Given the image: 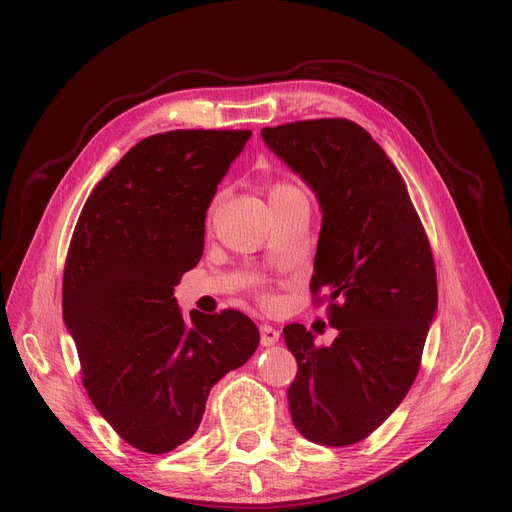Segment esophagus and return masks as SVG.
Wrapping results in <instances>:
<instances>
[{
	"instance_id": "esophagus-1",
	"label": "esophagus",
	"mask_w": 512,
	"mask_h": 512,
	"mask_svg": "<svg viewBox=\"0 0 512 512\" xmlns=\"http://www.w3.org/2000/svg\"><path fill=\"white\" fill-rule=\"evenodd\" d=\"M259 332H261V344L263 346H272V344H276L280 340V332L276 328H272V326H267V324H263L259 328Z\"/></svg>"
}]
</instances>
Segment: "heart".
I'll return each instance as SVG.
<instances>
[{"label": "heart", "instance_id": "b5f03b06", "mask_svg": "<svg viewBox=\"0 0 512 512\" xmlns=\"http://www.w3.org/2000/svg\"><path fill=\"white\" fill-rule=\"evenodd\" d=\"M294 195H303L297 186L294 184H288V182H276V184H272V188H270V203L274 205V203H278V201H284V199H288V197H294ZM211 211H213V207H211Z\"/></svg>", "mask_w": 512, "mask_h": 512}]
</instances>
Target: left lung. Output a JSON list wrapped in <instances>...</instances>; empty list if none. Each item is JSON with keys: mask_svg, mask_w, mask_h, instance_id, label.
I'll return each mask as SVG.
<instances>
[{"mask_svg": "<svg viewBox=\"0 0 512 512\" xmlns=\"http://www.w3.org/2000/svg\"><path fill=\"white\" fill-rule=\"evenodd\" d=\"M261 137L321 205L311 294L317 305L328 301L338 330L330 346L315 344L303 324L282 332L299 367L288 388L292 423L315 444L351 446L394 413L417 378L438 309L432 247L405 180L359 124L301 120Z\"/></svg>", "mask_w": 512, "mask_h": 512, "instance_id": "obj_1", "label": "left lung"}]
</instances>
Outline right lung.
<instances>
[{"label":"right lung","instance_id":"1","mask_svg":"<svg viewBox=\"0 0 512 512\" xmlns=\"http://www.w3.org/2000/svg\"><path fill=\"white\" fill-rule=\"evenodd\" d=\"M251 130H170L134 145L93 188L70 240L64 324L83 386L130 446L193 438L209 390L245 365L259 330L236 309L184 319L174 286L203 255L205 213Z\"/></svg>","mask_w":512,"mask_h":512}]
</instances>
